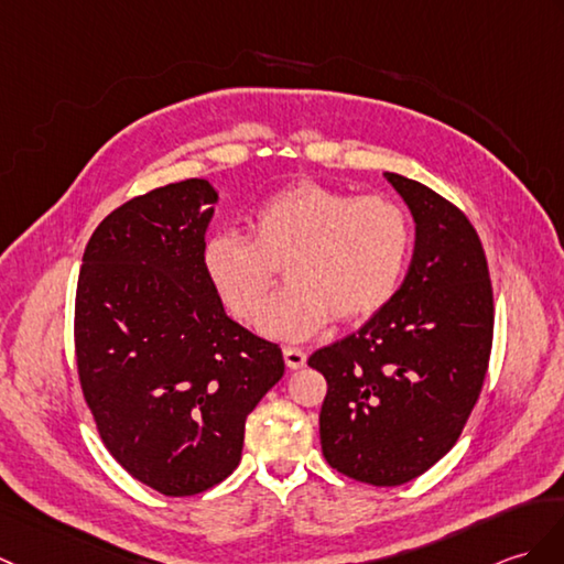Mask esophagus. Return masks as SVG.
I'll return each mask as SVG.
<instances>
[{
	"label": "esophagus",
	"mask_w": 564,
	"mask_h": 564,
	"mask_svg": "<svg viewBox=\"0 0 564 564\" xmlns=\"http://www.w3.org/2000/svg\"><path fill=\"white\" fill-rule=\"evenodd\" d=\"M283 358H285V365L291 370H300V368H305V362H307V352L305 350H300V348H283Z\"/></svg>",
	"instance_id": "obj_1"
}]
</instances>
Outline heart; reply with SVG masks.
<instances>
[{
  "label": "heart",
  "instance_id": "heart-1",
  "mask_svg": "<svg viewBox=\"0 0 564 564\" xmlns=\"http://www.w3.org/2000/svg\"><path fill=\"white\" fill-rule=\"evenodd\" d=\"M252 238L216 232L204 269L235 317L257 324L279 269L288 285L273 300L264 332L288 341L329 322L365 319L399 291L411 254V220L387 196H352L319 182L283 187L257 206Z\"/></svg>",
  "mask_w": 564,
  "mask_h": 564
}]
</instances>
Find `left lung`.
<instances>
[{
	"label": "left lung",
	"instance_id": "1",
	"mask_svg": "<svg viewBox=\"0 0 564 564\" xmlns=\"http://www.w3.org/2000/svg\"><path fill=\"white\" fill-rule=\"evenodd\" d=\"M415 220L409 273L356 334L312 352L326 379L324 459L401 486L447 454L478 401L492 348V285L470 220L421 182L384 173Z\"/></svg>",
	"mask_w": 564,
	"mask_h": 564
}]
</instances>
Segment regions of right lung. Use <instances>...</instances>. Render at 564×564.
Returning <instances> with one entry per match:
<instances>
[{
  "label": "right lung",
  "mask_w": 564,
  "mask_h": 564,
  "mask_svg": "<svg viewBox=\"0 0 564 564\" xmlns=\"http://www.w3.org/2000/svg\"><path fill=\"white\" fill-rule=\"evenodd\" d=\"M216 202L196 177L134 196L90 235L78 271L84 399L117 464L167 497L238 468L247 415L285 370L281 348L232 322L206 276Z\"/></svg>",
  "instance_id": "obj_1"
}]
</instances>
